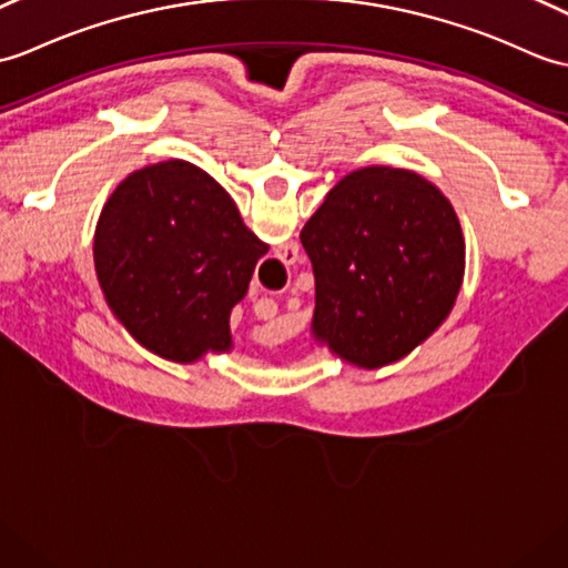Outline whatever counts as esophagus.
I'll use <instances>...</instances> for the list:
<instances>
[{"mask_svg":"<svg viewBox=\"0 0 568 568\" xmlns=\"http://www.w3.org/2000/svg\"><path fill=\"white\" fill-rule=\"evenodd\" d=\"M293 252H295V248H293Z\"/></svg>","mask_w":568,"mask_h":568,"instance_id":"34e87169","label":"esophagus"}]
</instances>
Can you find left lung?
Listing matches in <instances>:
<instances>
[{"label":"left lung","mask_w":568,"mask_h":568,"mask_svg":"<svg viewBox=\"0 0 568 568\" xmlns=\"http://www.w3.org/2000/svg\"><path fill=\"white\" fill-rule=\"evenodd\" d=\"M312 261V334L358 367L412 353L450 314L465 275L450 201L406 169L341 179L300 232Z\"/></svg>","instance_id":"1"}]
</instances>
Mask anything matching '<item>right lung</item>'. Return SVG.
I'll list each match as a JSON object with an SVG mask.
<instances>
[{
	"mask_svg": "<svg viewBox=\"0 0 568 568\" xmlns=\"http://www.w3.org/2000/svg\"><path fill=\"white\" fill-rule=\"evenodd\" d=\"M266 252L230 193L181 160L130 174L94 236L109 307L144 348L176 363L230 351V312Z\"/></svg>",
	"mask_w": 568,
	"mask_h": 568,
	"instance_id": "1",
	"label": "right lung"
}]
</instances>
